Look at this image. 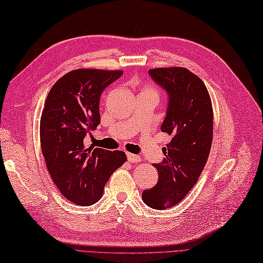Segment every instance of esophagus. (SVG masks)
<instances>
[{
  "label": "esophagus",
  "instance_id": "obj_1",
  "mask_svg": "<svg viewBox=\"0 0 263 263\" xmlns=\"http://www.w3.org/2000/svg\"><path fill=\"white\" fill-rule=\"evenodd\" d=\"M126 157H127V160L130 161V163H139V161L141 160L140 156L135 155V154H130V153L126 154Z\"/></svg>",
  "mask_w": 263,
  "mask_h": 263
}]
</instances>
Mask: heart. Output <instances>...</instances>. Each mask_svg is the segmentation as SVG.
I'll list each match as a JSON object with an SVG mask.
<instances>
[{"mask_svg": "<svg viewBox=\"0 0 263 263\" xmlns=\"http://www.w3.org/2000/svg\"><path fill=\"white\" fill-rule=\"evenodd\" d=\"M141 92L142 93H153V95H156V96H157V91H156V89L153 88V87H150V86L143 87Z\"/></svg>", "mask_w": 263, "mask_h": 263, "instance_id": "heart-1", "label": "heart"}]
</instances>
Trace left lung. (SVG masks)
I'll use <instances>...</instances> for the list:
<instances>
[{"mask_svg":"<svg viewBox=\"0 0 263 263\" xmlns=\"http://www.w3.org/2000/svg\"><path fill=\"white\" fill-rule=\"evenodd\" d=\"M152 79L165 89L168 105L161 132L171 136L165 158L154 164L158 171L156 185L142 192V200L154 209L177 204L198 182L209 157L214 113L203 81L185 68L149 70Z\"/></svg>","mask_w":263,"mask_h":263,"instance_id":"left-lung-1","label":"left lung"}]
</instances>
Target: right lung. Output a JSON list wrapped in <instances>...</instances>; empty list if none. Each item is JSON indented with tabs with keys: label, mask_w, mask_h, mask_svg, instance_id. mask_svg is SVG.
Here are the masks:
<instances>
[{
	"label": "right lung",
	"mask_w": 263,
	"mask_h": 263,
	"mask_svg": "<svg viewBox=\"0 0 263 263\" xmlns=\"http://www.w3.org/2000/svg\"><path fill=\"white\" fill-rule=\"evenodd\" d=\"M122 74L121 70H73L60 78L46 97L41 117L42 153L55 185L78 205L100 200L106 182L126 161L120 150L83 143L100 123L104 89Z\"/></svg>",
	"instance_id": "obj_1"
}]
</instances>
